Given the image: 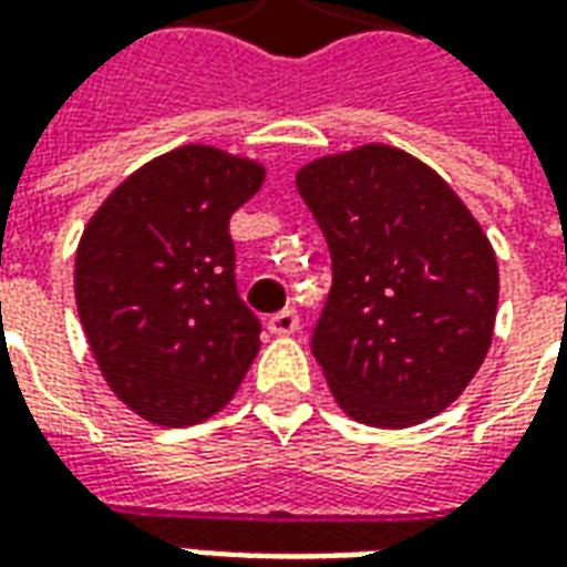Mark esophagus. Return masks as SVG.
Returning a JSON list of instances; mask_svg holds the SVG:
<instances>
[{"label":"esophagus","instance_id":"1","mask_svg":"<svg viewBox=\"0 0 567 567\" xmlns=\"http://www.w3.org/2000/svg\"><path fill=\"white\" fill-rule=\"evenodd\" d=\"M267 328H270V333H276V337H288V333H295L297 328H300V316H297V309H282V312H276V316H270L267 319Z\"/></svg>","mask_w":567,"mask_h":567}]
</instances>
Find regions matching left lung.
I'll list each match as a JSON object with an SVG mask.
<instances>
[{"instance_id": "1", "label": "left lung", "mask_w": 567, "mask_h": 567, "mask_svg": "<svg viewBox=\"0 0 567 567\" xmlns=\"http://www.w3.org/2000/svg\"><path fill=\"white\" fill-rule=\"evenodd\" d=\"M331 251L312 355L337 404L373 427L437 416L492 343L498 260L474 215L425 163L361 145L297 173Z\"/></svg>"}]
</instances>
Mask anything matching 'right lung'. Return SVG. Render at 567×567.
Here are the masks:
<instances>
[{"instance_id":"1","label":"right lung","mask_w":567,"mask_h":567,"mask_svg":"<svg viewBox=\"0 0 567 567\" xmlns=\"http://www.w3.org/2000/svg\"><path fill=\"white\" fill-rule=\"evenodd\" d=\"M264 166L185 145L142 166L96 209L75 258V300L109 389L157 425L218 413L260 349L236 288L230 215Z\"/></svg>"}]
</instances>
